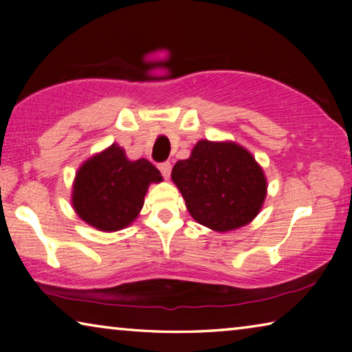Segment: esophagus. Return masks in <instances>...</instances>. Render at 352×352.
Returning <instances> with one entry per match:
<instances>
[{
	"instance_id": "34e87169",
	"label": "esophagus",
	"mask_w": 352,
	"mask_h": 352,
	"mask_svg": "<svg viewBox=\"0 0 352 352\" xmlns=\"http://www.w3.org/2000/svg\"><path fill=\"white\" fill-rule=\"evenodd\" d=\"M158 169L162 170V174H163V177L166 178V180H168L169 178V175H170V169H172V166H170V163H162L158 166Z\"/></svg>"
}]
</instances>
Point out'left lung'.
Wrapping results in <instances>:
<instances>
[{"label":"left lung","instance_id":"obj_1","mask_svg":"<svg viewBox=\"0 0 352 352\" xmlns=\"http://www.w3.org/2000/svg\"><path fill=\"white\" fill-rule=\"evenodd\" d=\"M195 222L217 233L248 225L267 195L264 169L234 141L200 140L170 174Z\"/></svg>","mask_w":352,"mask_h":352}]
</instances>
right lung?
<instances>
[{"mask_svg": "<svg viewBox=\"0 0 352 352\" xmlns=\"http://www.w3.org/2000/svg\"><path fill=\"white\" fill-rule=\"evenodd\" d=\"M163 182L144 158H127L116 142L94 153L77 169L71 204L77 216L93 228L113 233L127 228L140 216L152 183Z\"/></svg>", "mask_w": 352, "mask_h": 352, "instance_id": "1", "label": "right lung"}]
</instances>
